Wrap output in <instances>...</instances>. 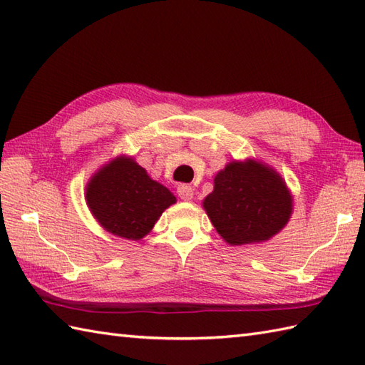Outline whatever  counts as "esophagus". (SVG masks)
Masks as SVG:
<instances>
[{"mask_svg":"<svg viewBox=\"0 0 365 365\" xmlns=\"http://www.w3.org/2000/svg\"><path fill=\"white\" fill-rule=\"evenodd\" d=\"M177 195L183 200H191L192 196H195V190H192V187H190V185L182 183L177 187Z\"/></svg>","mask_w":365,"mask_h":365,"instance_id":"1","label":"esophagus"}]
</instances>
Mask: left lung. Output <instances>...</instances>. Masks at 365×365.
I'll use <instances>...</instances> for the list:
<instances>
[{
  "label": "left lung",
  "instance_id": "obj_1",
  "mask_svg": "<svg viewBox=\"0 0 365 365\" xmlns=\"http://www.w3.org/2000/svg\"><path fill=\"white\" fill-rule=\"evenodd\" d=\"M204 208L229 245L267 242L290 220L293 199L282 177L260 161H232L215 177Z\"/></svg>",
  "mask_w": 365,
  "mask_h": 365
}]
</instances>
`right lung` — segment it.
Listing matches in <instances>:
<instances>
[{
    "label": "right lung",
    "instance_id": "add662e5",
    "mask_svg": "<svg viewBox=\"0 0 365 365\" xmlns=\"http://www.w3.org/2000/svg\"><path fill=\"white\" fill-rule=\"evenodd\" d=\"M91 213L105 230L127 240L145 237L175 196L152 180L145 169L122 155L91 177L86 187Z\"/></svg>",
    "mask_w": 365,
    "mask_h": 365
}]
</instances>
